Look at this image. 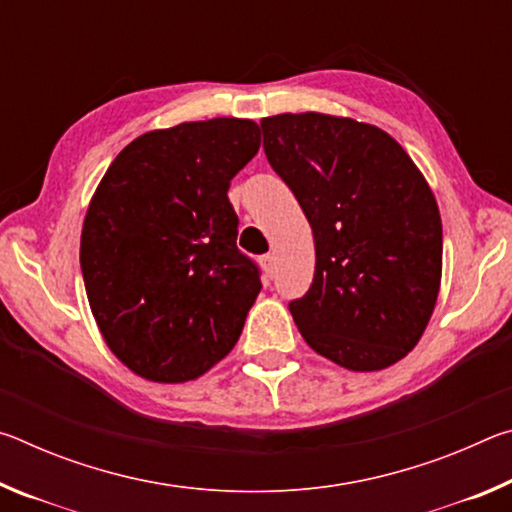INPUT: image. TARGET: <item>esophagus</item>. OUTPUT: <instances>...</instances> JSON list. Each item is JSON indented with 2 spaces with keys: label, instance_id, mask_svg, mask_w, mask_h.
Segmentation results:
<instances>
[{
  "label": "esophagus",
  "instance_id": "34e87169",
  "mask_svg": "<svg viewBox=\"0 0 512 512\" xmlns=\"http://www.w3.org/2000/svg\"><path fill=\"white\" fill-rule=\"evenodd\" d=\"M262 268H264V273L268 275V277H273L275 275V268H277V259H275V255H264L262 257Z\"/></svg>",
  "mask_w": 512,
  "mask_h": 512
}]
</instances>
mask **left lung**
<instances>
[{
    "instance_id": "8db88e82",
    "label": "left lung",
    "mask_w": 512,
    "mask_h": 512,
    "mask_svg": "<svg viewBox=\"0 0 512 512\" xmlns=\"http://www.w3.org/2000/svg\"><path fill=\"white\" fill-rule=\"evenodd\" d=\"M259 126L314 232V282L289 302L302 339L354 372L393 366L418 345L440 291L431 187L391 135L363 121L284 112Z\"/></svg>"
}]
</instances>
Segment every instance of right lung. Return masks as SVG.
Instances as JSON below:
<instances>
[{"instance_id":"obj_1","label":"right lung","mask_w":512,"mask_h":512,"mask_svg":"<svg viewBox=\"0 0 512 512\" xmlns=\"http://www.w3.org/2000/svg\"><path fill=\"white\" fill-rule=\"evenodd\" d=\"M259 142L250 119L185 121L137 137L101 178L81 271L103 341L135 375L183 384L239 341L262 282L228 189Z\"/></svg>"}]
</instances>
